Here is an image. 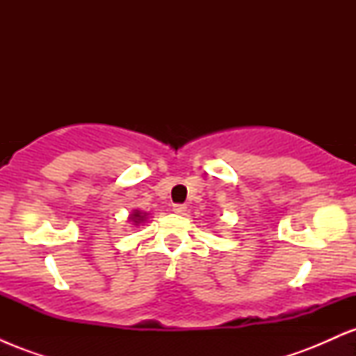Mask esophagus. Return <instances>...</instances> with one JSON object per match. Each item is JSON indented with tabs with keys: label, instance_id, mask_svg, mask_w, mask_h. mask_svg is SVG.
<instances>
[{
	"label": "esophagus",
	"instance_id": "34e87169",
	"mask_svg": "<svg viewBox=\"0 0 356 356\" xmlns=\"http://www.w3.org/2000/svg\"><path fill=\"white\" fill-rule=\"evenodd\" d=\"M172 211L175 212V214H186L187 206H186V204H174Z\"/></svg>",
	"mask_w": 356,
	"mask_h": 356
}]
</instances>
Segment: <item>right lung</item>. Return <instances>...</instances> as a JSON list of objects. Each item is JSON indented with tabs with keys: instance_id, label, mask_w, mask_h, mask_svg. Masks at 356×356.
I'll use <instances>...</instances> for the list:
<instances>
[{
	"instance_id": "right-lung-1",
	"label": "right lung",
	"mask_w": 356,
	"mask_h": 356,
	"mask_svg": "<svg viewBox=\"0 0 356 356\" xmlns=\"http://www.w3.org/2000/svg\"><path fill=\"white\" fill-rule=\"evenodd\" d=\"M134 216H136V218H134V219H137L136 222H140V220H142V216H140V212H136V214H134Z\"/></svg>"
}]
</instances>
